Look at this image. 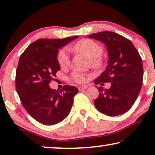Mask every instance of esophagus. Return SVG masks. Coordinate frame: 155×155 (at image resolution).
I'll return each instance as SVG.
<instances>
[{
	"mask_svg": "<svg viewBox=\"0 0 155 155\" xmlns=\"http://www.w3.org/2000/svg\"><path fill=\"white\" fill-rule=\"evenodd\" d=\"M87 87L86 85H84V86H80L79 87H78V90H79L80 91H83V90H86Z\"/></svg>",
	"mask_w": 155,
	"mask_h": 155,
	"instance_id": "34e87169",
	"label": "esophagus"
}]
</instances>
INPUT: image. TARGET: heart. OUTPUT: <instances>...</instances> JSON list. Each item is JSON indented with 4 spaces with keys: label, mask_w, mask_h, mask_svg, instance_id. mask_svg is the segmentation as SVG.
I'll return each instance as SVG.
<instances>
[{
    "label": "heart",
    "mask_w": 155,
    "mask_h": 155,
    "mask_svg": "<svg viewBox=\"0 0 155 155\" xmlns=\"http://www.w3.org/2000/svg\"><path fill=\"white\" fill-rule=\"evenodd\" d=\"M74 50L84 55L91 59L93 66L99 67L102 64V61L99 58L103 52V48L98 43L91 39H84L80 40L74 46ZM57 60L61 67H66L69 64V56L67 51L62 49L58 52ZM72 80L77 83H84L86 82L87 77L80 72H74L71 75Z\"/></svg>",
    "instance_id": "heart-1"
}]
</instances>
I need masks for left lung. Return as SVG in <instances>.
Segmentation results:
<instances>
[{
    "mask_svg": "<svg viewBox=\"0 0 155 155\" xmlns=\"http://www.w3.org/2000/svg\"><path fill=\"white\" fill-rule=\"evenodd\" d=\"M88 37L104 44L109 57L105 71L94 80V84L102 86L103 82H111V87H97L99 94L94 101L95 107L109 116L126 113L135 103L142 87L141 57L132 42L117 33L101 31Z\"/></svg>",
    "mask_w": 155,
    "mask_h": 155,
    "instance_id": "obj_1",
    "label": "left lung"
}]
</instances>
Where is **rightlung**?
I'll return each instance as SVG.
<instances>
[{"mask_svg":"<svg viewBox=\"0 0 155 155\" xmlns=\"http://www.w3.org/2000/svg\"><path fill=\"white\" fill-rule=\"evenodd\" d=\"M78 37L37 39L19 59L17 92L29 115L44 125H54L64 120L71 111L74 96L78 92L76 87L65 85L59 91L48 85L61 68L57 60L58 49Z\"/></svg>","mask_w":155,"mask_h":155,"instance_id":"right-lung-1","label":"right lung"}]
</instances>
